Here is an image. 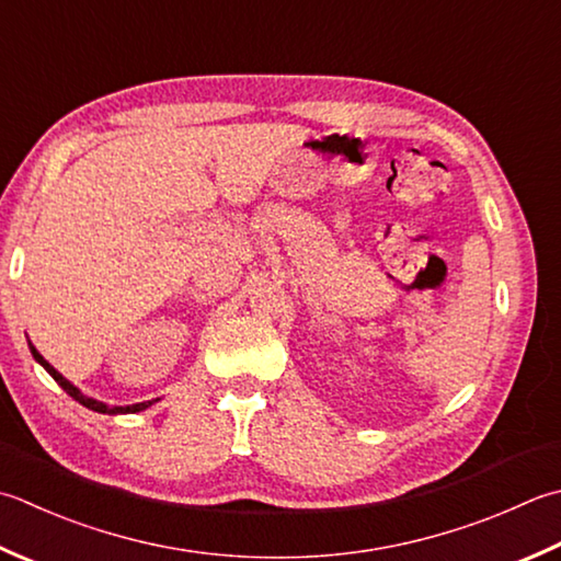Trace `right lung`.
<instances>
[{
    "label": "right lung",
    "mask_w": 561,
    "mask_h": 561,
    "mask_svg": "<svg viewBox=\"0 0 561 561\" xmlns=\"http://www.w3.org/2000/svg\"><path fill=\"white\" fill-rule=\"evenodd\" d=\"M28 350H31V355H33V359L38 362V365L48 371V375L60 383L62 387V391H68L70 397L77 401V403H82L84 409H90V411H96V413H106V415H118V413H138V411H146V409H150L152 403L156 401H160V399H152V401H140V403H130V405H108V403H104V401H96V399H92V397H87V393H82L80 389L75 387L72 381H68L65 379L58 369H55L48 359H43V355L38 353L36 347L31 345V340H28Z\"/></svg>",
    "instance_id": "1"
}]
</instances>
